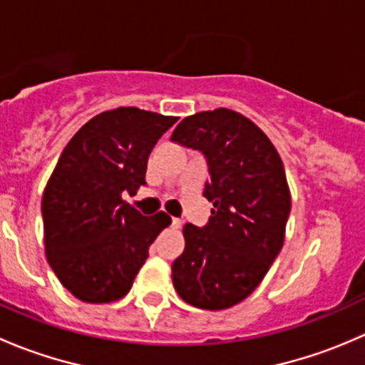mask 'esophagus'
Here are the masks:
<instances>
[{
    "mask_svg": "<svg viewBox=\"0 0 365 365\" xmlns=\"http://www.w3.org/2000/svg\"><path fill=\"white\" fill-rule=\"evenodd\" d=\"M171 226H173V227H176V230H178V227H182V219H176V217H173Z\"/></svg>",
    "mask_w": 365,
    "mask_h": 365,
    "instance_id": "1",
    "label": "esophagus"
}]
</instances>
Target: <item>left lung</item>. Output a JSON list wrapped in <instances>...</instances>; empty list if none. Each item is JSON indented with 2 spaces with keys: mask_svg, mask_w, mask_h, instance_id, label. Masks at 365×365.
I'll use <instances>...</instances> for the list:
<instances>
[{
  "mask_svg": "<svg viewBox=\"0 0 365 365\" xmlns=\"http://www.w3.org/2000/svg\"><path fill=\"white\" fill-rule=\"evenodd\" d=\"M171 141L205 153L203 196L213 203L205 227L183 226L173 284L194 307H233L259 286L284 244L292 210L284 165L267 134L233 109L183 118Z\"/></svg>",
  "mask_w": 365,
  "mask_h": 365,
  "instance_id": "1",
  "label": "left lung"
}]
</instances>
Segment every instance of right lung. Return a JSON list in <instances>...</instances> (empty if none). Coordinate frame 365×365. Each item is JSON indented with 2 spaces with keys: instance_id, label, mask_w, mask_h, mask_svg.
Returning a JSON list of instances; mask_svg holds the SVG:
<instances>
[{
  "instance_id": "obj_1",
  "label": "right lung",
  "mask_w": 365,
  "mask_h": 365,
  "mask_svg": "<svg viewBox=\"0 0 365 365\" xmlns=\"http://www.w3.org/2000/svg\"><path fill=\"white\" fill-rule=\"evenodd\" d=\"M176 116L118 108L91 118L60 155L42 196L46 256L61 284L88 304L130 292L148 249L171 224L145 217L121 194L145 185L153 146Z\"/></svg>"
}]
</instances>
